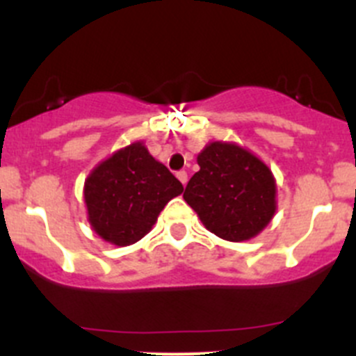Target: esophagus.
Returning <instances> with one entry per match:
<instances>
[{
	"instance_id": "1",
	"label": "esophagus",
	"mask_w": 356,
	"mask_h": 356,
	"mask_svg": "<svg viewBox=\"0 0 356 356\" xmlns=\"http://www.w3.org/2000/svg\"><path fill=\"white\" fill-rule=\"evenodd\" d=\"M177 179H179V181L182 182V186H186V184H188V174H186L184 170L177 172Z\"/></svg>"
}]
</instances>
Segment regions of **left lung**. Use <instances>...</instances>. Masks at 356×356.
<instances>
[{"label":"left lung","instance_id":"obj_1","mask_svg":"<svg viewBox=\"0 0 356 356\" xmlns=\"http://www.w3.org/2000/svg\"><path fill=\"white\" fill-rule=\"evenodd\" d=\"M200 170L189 179L184 200L204 227L225 241L260 234L277 210V184L270 168L236 143H208Z\"/></svg>","mask_w":356,"mask_h":356}]
</instances>
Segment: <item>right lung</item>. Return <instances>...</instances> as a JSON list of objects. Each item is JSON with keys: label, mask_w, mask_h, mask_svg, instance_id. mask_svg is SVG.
<instances>
[{"label": "right lung", "mask_w": 356, "mask_h": 356, "mask_svg": "<svg viewBox=\"0 0 356 356\" xmlns=\"http://www.w3.org/2000/svg\"><path fill=\"white\" fill-rule=\"evenodd\" d=\"M184 191L167 167L149 155L143 141L131 143L99 161L84 182L92 231L115 246L145 238L172 198Z\"/></svg>", "instance_id": "obj_1"}]
</instances>
